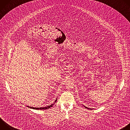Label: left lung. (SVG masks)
<instances>
[{
  "label": "left lung",
  "mask_w": 130,
  "mask_h": 130,
  "mask_svg": "<svg viewBox=\"0 0 130 130\" xmlns=\"http://www.w3.org/2000/svg\"><path fill=\"white\" fill-rule=\"evenodd\" d=\"M84 106V107H85V108H87V109H92V108H88V107H86V106Z\"/></svg>",
  "instance_id": "left-lung-1"
}]
</instances>
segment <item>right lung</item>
I'll return each mask as SVG.
<instances>
[{
    "label": "right lung",
    "mask_w": 130,
    "mask_h": 130,
    "mask_svg": "<svg viewBox=\"0 0 130 130\" xmlns=\"http://www.w3.org/2000/svg\"><path fill=\"white\" fill-rule=\"evenodd\" d=\"M57 99L55 100V101H54V103H53V104H51L50 105H49V106H45V107H30V106H27V107H29V108H32V109H40V110H42V109H48V108H50L51 107H52L54 104V103L57 102Z\"/></svg>",
    "instance_id": "add662e5"
}]
</instances>
